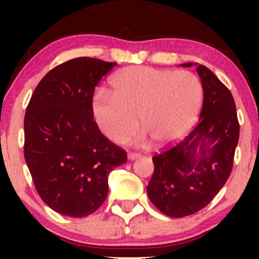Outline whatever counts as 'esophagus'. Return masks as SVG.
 <instances>
[{
	"label": "esophagus",
	"instance_id": "obj_1",
	"mask_svg": "<svg viewBox=\"0 0 259 259\" xmlns=\"http://www.w3.org/2000/svg\"><path fill=\"white\" fill-rule=\"evenodd\" d=\"M137 157H139V154H137V153H134V152H130V153H128V159L129 160H136L137 159Z\"/></svg>",
	"mask_w": 259,
	"mask_h": 259
}]
</instances>
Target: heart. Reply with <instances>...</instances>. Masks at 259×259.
Listing matches in <instances>:
<instances>
[{"label": "heart", "mask_w": 259, "mask_h": 259, "mask_svg": "<svg viewBox=\"0 0 259 259\" xmlns=\"http://www.w3.org/2000/svg\"><path fill=\"white\" fill-rule=\"evenodd\" d=\"M111 96L99 94L93 113L102 133L123 143L140 126L156 146L181 139L194 123L202 100V85L188 71L172 72L130 66L111 77Z\"/></svg>", "instance_id": "b5f03b06"}]
</instances>
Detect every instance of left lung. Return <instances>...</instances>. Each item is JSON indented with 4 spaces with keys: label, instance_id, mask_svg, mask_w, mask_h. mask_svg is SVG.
I'll return each instance as SVG.
<instances>
[{
    "label": "left lung",
    "instance_id": "8db88e82",
    "mask_svg": "<svg viewBox=\"0 0 259 259\" xmlns=\"http://www.w3.org/2000/svg\"><path fill=\"white\" fill-rule=\"evenodd\" d=\"M194 65L203 89L198 125L174 147L153 156L154 172L147 185L151 202L175 218L190 216L211 202L230 177L239 142L231 91L209 68Z\"/></svg>",
    "mask_w": 259,
    "mask_h": 259
}]
</instances>
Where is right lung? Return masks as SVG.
Listing matches in <instances>:
<instances>
[{
	"instance_id": "1",
	"label": "right lung",
	"mask_w": 259,
	"mask_h": 259,
	"mask_svg": "<svg viewBox=\"0 0 259 259\" xmlns=\"http://www.w3.org/2000/svg\"><path fill=\"white\" fill-rule=\"evenodd\" d=\"M80 57L60 64L35 88L24 120V155L38 195L64 216L95 212L107 198L108 175L126 162L94 120L95 87L115 66Z\"/></svg>"
}]
</instances>
